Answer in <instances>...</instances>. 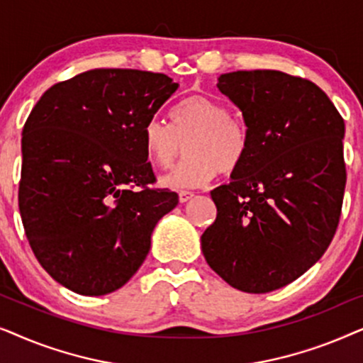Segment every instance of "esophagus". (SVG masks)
<instances>
[{"label": "esophagus", "instance_id": "34e87169", "mask_svg": "<svg viewBox=\"0 0 363 363\" xmlns=\"http://www.w3.org/2000/svg\"><path fill=\"white\" fill-rule=\"evenodd\" d=\"M191 198H193V193L191 191L182 190L180 193H178V200H180V203H186L188 200H191Z\"/></svg>", "mask_w": 363, "mask_h": 363}]
</instances>
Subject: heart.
Instances as JSON below:
<instances>
[{
	"label": "heart",
	"instance_id": "obj_1",
	"mask_svg": "<svg viewBox=\"0 0 363 363\" xmlns=\"http://www.w3.org/2000/svg\"><path fill=\"white\" fill-rule=\"evenodd\" d=\"M172 122L153 117L143 127V145L155 165L167 168L180 157L188 142V157L162 183L170 188L206 185L218 172L233 173L246 160L251 145L250 128L230 116L225 104L206 96H191L178 104Z\"/></svg>",
	"mask_w": 363,
	"mask_h": 363
}]
</instances>
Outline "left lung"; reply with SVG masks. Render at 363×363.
<instances>
[{
	"instance_id": "left-lung-1",
	"label": "left lung",
	"mask_w": 363,
	"mask_h": 363,
	"mask_svg": "<svg viewBox=\"0 0 363 363\" xmlns=\"http://www.w3.org/2000/svg\"><path fill=\"white\" fill-rule=\"evenodd\" d=\"M216 86L242 112L251 145L211 191L218 213L201 251L235 289L264 294L304 274L335 235L345 123L320 87L286 72H228Z\"/></svg>"
}]
</instances>
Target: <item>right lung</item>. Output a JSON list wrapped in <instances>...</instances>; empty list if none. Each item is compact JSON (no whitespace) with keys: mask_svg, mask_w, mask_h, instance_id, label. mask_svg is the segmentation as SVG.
Here are the masks:
<instances>
[{"mask_svg":"<svg viewBox=\"0 0 363 363\" xmlns=\"http://www.w3.org/2000/svg\"><path fill=\"white\" fill-rule=\"evenodd\" d=\"M178 89L165 74L92 69L54 84L23 128L19 213L49 276L82 296L117 291L178 205L153 190L143 127Z\"/></svg>","mask_w":363,"mask_h":363,"instance_id":"right-lung-1","label":"right lung"}]
</instances>
